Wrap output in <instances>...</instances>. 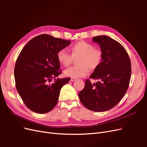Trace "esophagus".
<instances>
[{
    "label": "esophagus",
    "mask_w": 147,
    "mask_h": 147,
    "mask_svg": "<svg viewBox=\"0 0 147 147\" xmlns=\"http://www.w3.org/2000/svg\"><path fill=\"white\" fill-rule=\"evenodd\" d=\"M75 80H76V79H75V78H70V82H74V81H75Z\"/></svg>",
    "instance_id": "obj_1"
}]
</instances>
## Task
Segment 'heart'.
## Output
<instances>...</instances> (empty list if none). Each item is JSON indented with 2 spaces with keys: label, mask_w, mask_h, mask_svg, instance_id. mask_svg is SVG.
<instances>
[{
  "label": "heart",
  "mask_w": 147,
  "mask_h": 147,
  "mask_svg": "<svg viewBox=\"0 0 147 147\" xmlns=\"http://www.w3.org/2000/svg\"><path fill=\"white\" fill-rule=\"evenodd\" d=\"M71 55L65 49H61L57 53L59 63L65 67L69 66L74 58L77 60L78 65L64 70L66 76L74 78L87 76L90 69L94 70L98 67L102 60V53L99 48H94L92 44L84 41H79L69 48Z\"/></svg>",
  "instance_id": "obj_1"
}]
</instances>
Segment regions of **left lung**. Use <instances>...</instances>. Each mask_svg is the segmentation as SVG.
<instances>
[{
  "instance_id": "8db88e82",
  "label": "left lung",
  "mask_w": 147,
  "mask_h": 147,
  "mask_svg": "<svg viewBox=\"0 0 147 147\" xmlns=\"http://www.w3.org/2000/svg\"><path fill=\"white\" fill-rule=\"evenodd\" d=\"M99 45L102 60L90 78L98 80L92 84L85 81L78 96L82 104L94 112H105L113 108L126 94L131 75L129 57L121 44L106 35L94 37Z\"/></svg>"
}]
</instances>
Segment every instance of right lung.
Segmentation results:
<instances>
[{
	"instance_id": "1",
	"label": "right lung",
	"mask_w": 147,
	"mask_h": 147,
	"mask_svg": "<svg viewBox=\"0 0 147 147\" xmlns=\"http://www.w3.org/2000/svg\"><path fill=\"white\" fill-rule=\"evenodd\" d=\"M70 44V40L42 34L31 39L20 53L14 71L16 88L30 110L46 113L57 104L61 89L70 78L49 82L62 72L57 51Z\"/></svg>"
}]
</instances>
